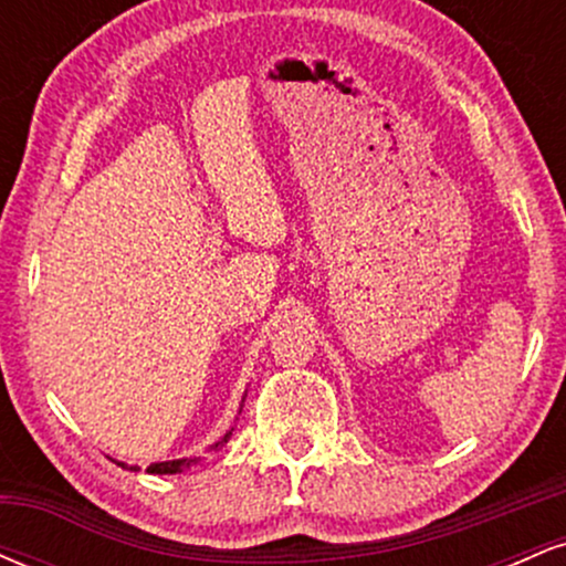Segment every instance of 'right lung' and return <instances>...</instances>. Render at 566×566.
<instances>
[{
	"label": "right lung",
	"mask_w": 566,
	"mask_h": 566,
	"mask_svg": "<svg viewBox=\"0 0 566 566\" xmlns=\"http://www.w3.org/2000/svg\"><path fill=\"white\" fill-rule=\"evenodd\" d=\"M247 396V394H244ZM244 396H242V401H244ZM239 412H242V409H239ZM231 433H233V428H229V431L223 433V437H220L216 444H210V450H216V447H223L226 441L231 439ZM114 460V458H112ZM116 465H122V469H127V471H140V465H127V463H122V460H114ZM197 463H201V458H178V460H161V463H151L148 465V473H157V476H165V473H184V471H188V469H193V465Z\"/></svg>",
	"instance_id": "1"
}]
</instances>
